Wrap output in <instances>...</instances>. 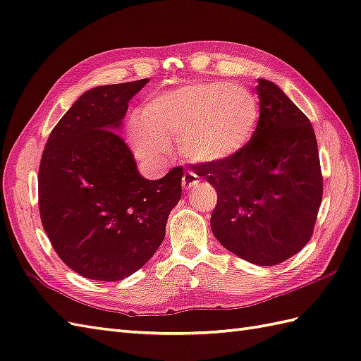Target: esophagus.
<instances>
[{
	"label": "esophagus",
	"instance_id": "1",
	"mask_svg": "<svg viewBox=\"0 0 361 361\" xmlns=\"http://www.w3.org/2000/svg\"><path fill=\"white\" fill-rule=\"evenodd\" d=\"M195 183H197V176L195 173H191V171L183 173V176H182V188L183 190L191 188Z\"/></svg>",
	"mask_w": 361,
	"mask_h": 361
}]
</instances>
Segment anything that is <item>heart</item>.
I'll list each match as a JSON object with an SVG mask.
<instances>
[{"mask_svg":"<svg viewBox=\"0 0 361 361\" xmlns=\"http://www.w3.org/2000/svg\"><path fill=\"white\" fill-rule=\"evenodd\" d=\"M260 107L242 85L200 82L148 98L136 114L130 142L136 156L154 161L179 142L196 162H222L239 154L256 133Z\"/></svg>","mask_w":361,"mask_h":361,"instance_id":"1","label":"heart"}]
</instances>
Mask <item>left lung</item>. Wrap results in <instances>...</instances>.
Returning <instances> with one entry per match:
<instances>
[{
	"label": "left lung",
	"instance_id": "left-lung-1",
	"mask_svg": "<svg viewBox=\"0 0 361 361\" xmlns=\"http://www.w3.org/2000/svg\"><path fill=\"white\" fill-rule=\"evenodd\" d=\"M260 116L243 150L191 165L217 191L211 231L240 259L272 267L311 239L323 196L317 139L305 113L267 79L256 87Z\"/></svg>",
	"mask_w": 361,
	"mask_h": 361
}]
</instances>
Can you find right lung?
Instances as JSON below:
<instances>
[{
    "label": "right lung",
    "mask_w": 361,
    "mask_h": 361,
    "mask_svg": "<svg viewBox=\"0 0 361 361\" xmlns=\"http://www.w3.org/2000/svg\"><path fill=\"white\" fill-rule=\"evenodd\" d=\"M147 82L87 90L51 130L41 157L44 231L59 259L87 279L118 282L142 268L180 200L182 166L145 179L119 135L128 101Z\"/></svg>",
    "instance_id": "right-lung-1"
}]
</instances>
